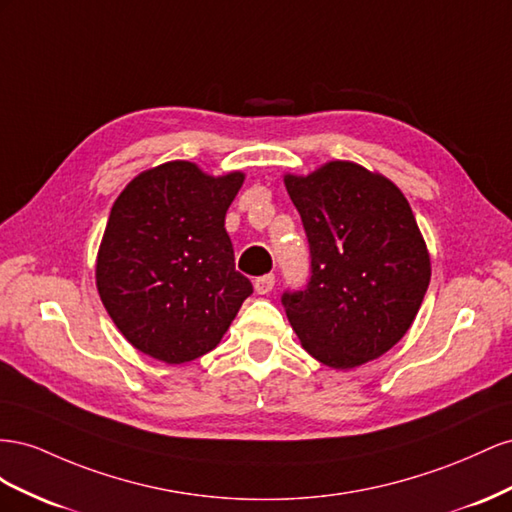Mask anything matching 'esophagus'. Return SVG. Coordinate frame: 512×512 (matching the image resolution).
I'll use <instances>...</instances> for the list:
<instances>
[{"label": "esophagus", "instance_id": "esophagus-1", "mask_svg": "<svg viewBox=\"0 0 512 512\" xmlns=\"http://www.w3.org/2000/svg\"><path fill=\"white\" fill-rule=\"evenodd\" d=\"M272 287H274V274H264V276H257V279H255V291L261 296L270 294Z\"/></svg>", "mask_w": 512, "mask_h": 512}]
</instances>
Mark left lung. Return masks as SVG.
Wrapping results in <instances>:
<instances>
[{"mask_svg": "<svg viewBox=\"0 0 512 512\" xmlns=\"http://www.w3.org/2000/svg\"><path fill=\"white\" fill-rule=\"evenodd\" d=\"M309 238L311 276L281 302L302 347L354 369L397 345L431 281L427 244L403 193L382 173L330 160L285 175Z\"/></svg>", "mask_w": 512, "mask_h": 512, "instance_id": "8db88e82", "label": "left lung"}]
</instances>
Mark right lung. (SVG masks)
<instances>
[{"mask_svg":"<svg viewBox=\"0 0 512 512\" xmlns=\"http://www.w3.org/2000/svg\"><path fill=\"white\" fill-rule=\"evenodd\" d=\"M242 182V171L214 178L188 160H171L139 173L115 199L96 287L139 352L167 364L212 352L253 294L225 229Z\"/></svg>","mask_w":512,"mask_h":512,"instance_id":"1","label":"right lung"}]
</instances>
